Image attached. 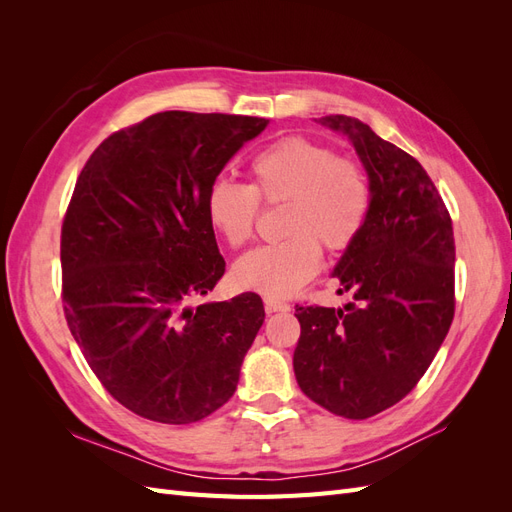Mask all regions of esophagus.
<instances>
[{
  "label": "esophagus",
  "instance_id": "34e87169",
  "mask_svg": "<svg viewBox=\"0 0 512 512\" xmlns=\"http://www.w3.org/2000/svg\"><path fill=\"white\" fill-rule=\"evenodd\" d=\"M265 307L267 312L273 314V312H288L290 305L286 301H277V299H265Z\"/></svg>",
  "mask_w": 512,
  "mask_h": 512
}]
</instances>
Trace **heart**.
I'll return each instance as SVG.
<instances>
[{"instance_id":"1","label":"heart","mask_w":512,"mask_h":512,"mask_svg":"<svg viewBox=\"0 0 512 512\" xmlns=\"http://www.w3.org/2000/svg\"><path fill=\"white\" fill-rule=\"evenodd\" d=\"M260 203L286 205L282 243L258 247L237 260L232 280L267 299H284L320 269V247L342 254L361 235L371 207L365 168L303 136H286L250 164V185L215 181L207 192V218L230 245L254 237Z\"/></svg>"}]
</instances>
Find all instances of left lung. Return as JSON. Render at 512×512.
<instances>
[{"label":"left lung","instance_id":"obj_1","mask_svg":"<svg viewBox=\"0 0 512 512\" xmlns=\"http://www.w3.org/2000/svg\"><path fill=\"white\" fill-rule=\"evenodd\" d=\"M367 170L371 207L333 277L344 307L297 305L292 365L301 391L337 416H374L404 399L438 354L455 316L453 222L436 185L410 153L367 123L327 115Z\"/></svg>","mask_w":512,"mask_h":512}]
</instances>
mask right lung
Masks as SVG:
<instances>
[{"label":"right lung","instance_id":"1","mask_svg":"<svg viewBox=\"0 0 512 512\" xmlns=\"http://www.w3.org/2000/svg\"><path fill=\"white\" fill-rule=\"evenodd\" d=\"M269 119L166 111L91 153L61 226V301L104 389L149 421L188 425L237 391L265 322L256 292L192 307L226 271L207 192Z\"/></svg>","mask_w":512,"mask_h":512}]
</instances>
